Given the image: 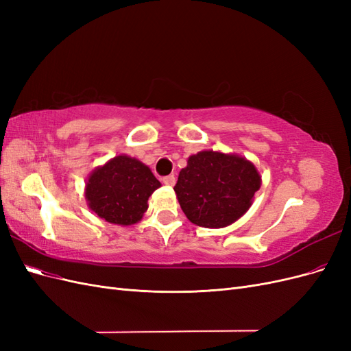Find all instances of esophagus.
Listing matches in <instances>:
<instances>
[{
    "label": "esophagus",
    "mask_w": 351,
    "mask_h": 351,
    "mask_svg": "<svg viewBox=\"0 0 351 351\" xmlns=\"http://www.w3.org/2000/svg\"><path fill=\"white\" fill-rule=\"evenodd\" d=\"M162 182L165 186H174L176 184V177L174 176H167L162 178Z\"/></svg>",
    "instance_id": "34e87169"
}]
</instances>
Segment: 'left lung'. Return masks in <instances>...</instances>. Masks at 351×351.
<instances>
[{"label":"left lung","mask_w":351,"mask_h":351,"mask_svg":"<svg viewBox=\"0 0 351 351\" xmlns=\"http://www.w3.org/2000/svg\"><path fill=\"white\" fill-rule=\"evenodd\" d=\"M261 183L256 167L246 158L202 151L187 159L174 192L190 222L222 228L246 214Z\"/></svg>","instance_id":"8db88e82"}]
</instances>
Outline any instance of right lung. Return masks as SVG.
Here are the masks:
<instances>
[{"mask_svg": "<svg viewBox=\"0 0 351 351\" xmlns=\"http://www.w3.org/2000/svg\"><path fill=\"white\" fill-rule=\"evenodd\" d=\"M161 183L139 159L119 155L95 168L88 178L84 197L99 218L117 226L139 222L147 199Z\"/></svg>", "mask_w": 351, "mask_h": 351, "instance_id": "obj_1", "label": "right lung"}]
</instances>
